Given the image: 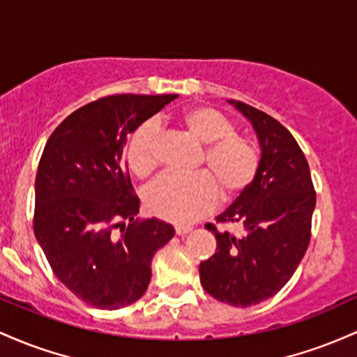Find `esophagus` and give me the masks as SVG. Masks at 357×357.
<instances>
[{"instance_id":"esophagus-1","label":"esophagus","mask_w":357,"mask_h":357,"mask_svg":"<svg viewBox=\"0 0 357 357\" xmlns=\"http://www.w3.org/2000/svg\"><path fill=\"white\" fill-rule=\"evenodd\" d=\"M190 231H192L190 226H175V234L177 236H183Z\"/></svg>"}]
</instances>
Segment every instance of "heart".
I'll list each match as a JSON object with an SVG mask.
<instances>
[{"label":"heart","mask_w":357,"mask_h":357,"mask_svg":"<svg viewBox=\"0 0 357 357\" xmlns=\"http://www.w3.org/2000/svg\"><path fill=\"white\" fill-rule=\"evenodd\" d=\"M185 130L204 143L199 165L204 172L160 175L145 192V206L151 215L187 224L212 209L218 194L222 200L241 195L253 182L259 165L258 148L250 138L234 133V125L218 109L195 106L180 114ZM157 125L145 123L131 135L126 162L138 178H146L157 167L155 139Z\"/></svg>","instance_id":"b5f03b06"}]
</instances>
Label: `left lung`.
I'll use <instances>...</instances> for the list:
<instances>
[{
  "instance_id": "1",
  "label": "left lung",
  "mask_w": 357,
  "mask_h": 357,
  "mask_svg": "<svg viewBox=\"0 0 357 357\" xmlns=\"http://www.w3.org/2000/svg\"><path fill=\"white\" fill-rule=\"evenodd\" d=\"M253 125L261 148L253 182L215 218L238 222L243 234H214L215 253L200 263L204 290L232 307H250L278 294L295 273L312 236L315 190L297 139L270 114L241 101H229Z\"/></svg>"
}]
</instances>
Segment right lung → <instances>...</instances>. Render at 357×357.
Returning a JSON list of instances; mask_svg holds the SVG:
<instances>
[{
  "label": "right lung",
  "instance_id": "right-lung-1",
  "mask_svg": "<svg viewBox=\"0 0 357 357\" xmlns=\"http://www.w3.org/2000/svg\"><path fill=\"white\" fill-rule=\"evenodd\" d=\"M177 94H116L67 116L50 135L35 178V238L75 297L116 310L143 297L151 259L172 224L138 221L126 139ZM128 224L126 225V222Z\"/></svg>",
  "mask_w": 357,
  "mask_h": 357
}]
</instances>
